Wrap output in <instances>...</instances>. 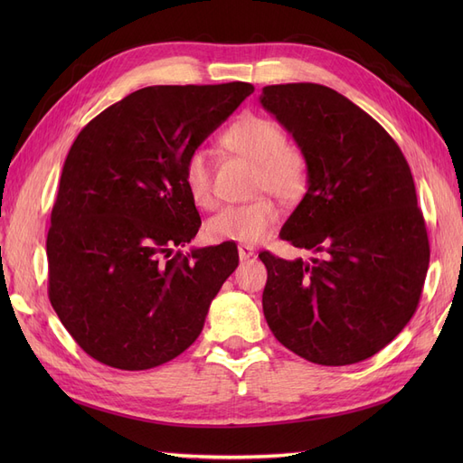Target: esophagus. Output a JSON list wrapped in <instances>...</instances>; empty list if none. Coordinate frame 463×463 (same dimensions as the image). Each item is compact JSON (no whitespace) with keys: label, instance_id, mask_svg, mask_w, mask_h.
I'll return each instance as SVG.
<instances>
[{"label":"esophagus","instance_id":"34e87169","mask_svg":"<svg viewBox=\"0 0 463 463\" xmlns=\"http://www.w3.org/2000/svg\"><path fill=\"white\" fill-rule=\"evenodd\" d=\"M237 253H240L241 260H247V259H250V257L255 255V249L250 247V245H240V247H237Z\"/></svg>","mask_w":463,"mask_h":463}]
</instances>
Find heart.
I'll return each instance as SVG.
<instances>
[{"label": "heart", "mask_w": 463, "mask_h": 463, "mask_svg": "<svg viewBox=\"0 0 463 463\" xmlns=\"http://www.w3.org/2000/svg\"><path fill=\"white\" fill-rule=\"evenodd\" d=\"M222 145L250 164H255L253 191H269L284 203H296L309 189V162L301 148L286 143L279 125L264 116L247 114L233 121L222 135ZM184 184L191 201L199 208H214L213 172L204 150H193L184 164ZM279 210L269 197L222 208L206 223L216 241L259 243L278 223Z\"/></svg>", "instance_id": "obj_1"}]
</instances>
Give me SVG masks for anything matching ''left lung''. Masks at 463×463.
Wrapping results in <instances>:
<instances>
[{
    "instance_id": "1",
    "label": "left lung",
    "mask_w": 463,
    "mask_h": 463,
    "mask_svg": "<svg viewBox=\"0 0 463 463\" xmlns=\"http://www.w3.org/2000/svg\"><path fill=\"white\" fill-rule=\"evenodd\" d=\"M260 104L309 162V189L279 237L311 260L259 259L262 311L276 340L318 365L381 352L408 325L429 269L411 170L381 123L315 82L264 87Z\"/></svg>"
}]
</instances>
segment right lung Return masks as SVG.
I'll use <instances>...</instances> for the list:
<instances>
[{"label":"right lung","instance_id":"obj_1","mask_svg":"<svg viewBox=\"0 0 463 463\" xmlns=\"http://www.w3.org/2000/svg\"><path fill=\"white\" fill-rule=\"evenodd\" d=\"M255 87H146L106 108L69 150L48 232V296L96 361L145 371L199 338L237 269L232 241L174 255L201 228L184 164Z\"/></svg>","mask_w":463,"mask_h":463}]
</instances>
